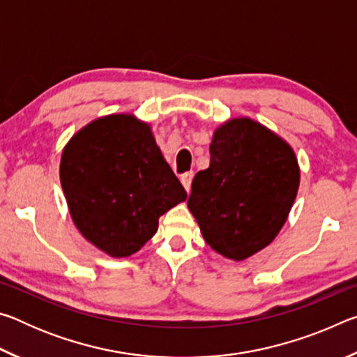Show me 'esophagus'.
<instances>
[{
    "instance_id": "esophagus-1",
    "label": "esophagus",
    "mask_w": 357,
    "mask_h": 357,
    "mask_svg": "<svg viewBox=\"0 0 357 357\" xmlns=\"http://www.w3.org/2000/svg\"><path fill=\"white\" fill-rule=\"evenodd\" d=\"M192 179H193V173H192V172H187V173H184V174H183V176H181V183H183L184 189H185L187 192H190Z\"/></svg>"
}]
</instances>
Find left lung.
Wrapping results in <instances>:
<instances>
[{
	"label": "left lung",
	"instance_id": "1",
	"mask_svg": "<svg viewBox=\"0 0 357 357\" xmlns=\"http://www.w3.org/2000/svg\"><path fill=\"white\" fill-rule=\"evenodd\" d=\"M209 153L187 204L204 241L241 261L273 243L287 222L299 187L298 159L287 142L249 118L220 126Z\"/></svg>",
	"mask_w": 357,
	"mask_h": 357
}]
</instances>
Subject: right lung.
I'll return each instance as SVG.
<instances>
[{
  "label": "right lung",
  "instance_id": "1",
  "mask_svg": "<svg viewBox=\"0 0 357 357\" xmlns=\"http://www.w3.org/2000/svg\"><path fill=\"white\" fill-rule=\"evenodd\" d=\"M59 179L75 227L114 258L140 250L159 217L187 198L149 126L132 114L78 130L63 151Z\"/></svg>",
  "mask_w": 357,
  "mask_h": 357
}]
</instances>
